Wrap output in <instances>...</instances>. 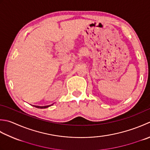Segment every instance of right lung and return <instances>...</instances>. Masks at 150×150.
<instances>
[{"instance_id": "add662e5", "label": "right lung", "mask_w": 150, "mask_h": 150, "mask_svg": "<svg viewBox=\"0 0 150 150\" xmlns=\"http://www.w3.org/2000/svg\"><path fill=\"white\" fill-rule=\"evenodd\" d=\"M36 107H38V108H47V107H49V106H45V107H39V106H36Z\"/></svg>"}]
</instances>
